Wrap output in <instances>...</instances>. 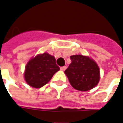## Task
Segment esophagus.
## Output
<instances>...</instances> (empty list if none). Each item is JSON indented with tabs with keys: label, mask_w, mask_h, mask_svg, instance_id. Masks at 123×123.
<instances>
[{
	"label": "esophagus",
	"mask_w": 123,
	"mask_h": 123,
	"mask_svg": "<svg viewBox=\"0 0 123 123\" xmlns=\"http://www.w3.org/2000/svg\"><path fill=\"white\" fill-rule=\"evenodd\" d=\"M66 66H63V67H61L60 68V69L62 71H65L66 69Z\"/></svg>",
	"instance_id": "1"
}]
</instances>
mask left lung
<instances>
[{
    "label": "left lung",
    "instance_id": "left-lung-1",
    "mask_svg": "<svg viewBox=\"0 0 123 123\" xmlns=\"http://www.w3.org/2000/svg\"><path fill=\"white\" fill-rule=\"evenodd\" d=\"M71 63L65 71L71 85L80 91H88L99 82V69L95 61L88 56L73 55Z\"/></svg>",
    "mask_w": 123,
    "mask_h": 123
}]
</instances>
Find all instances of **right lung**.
Wrapping results in <instances>:
<instances>
[{
	"label": "right lung",
	"mask_w": 123,
	"mask_h": 123,
	"mask_svg": "<svg viewBox=\"0 0 123 123\" xmlns=\"http://www.w3.org/2000/svg\"><path fill=\"white\" fill-rule=\"evenodd\" d=\"M59 70L55 58L48 53H44L29 61L26 65L24 78L31 87L40 88L47 84Z\"/></svg>",
	"instance_id": "right-lung-1"
}]
</instances>
